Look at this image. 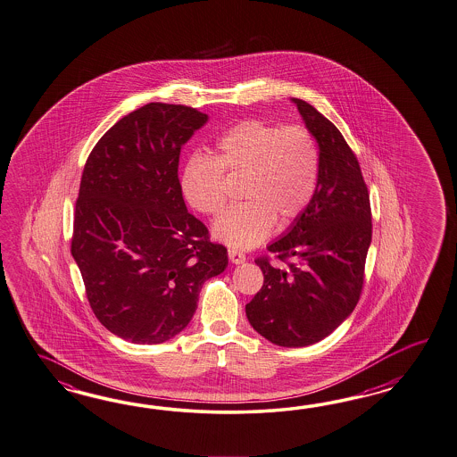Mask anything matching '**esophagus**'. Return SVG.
<instances>
[{
    "label": "esophagus",
    "mask_w": 457,
    "mask_h": 457,
    "mask_svg": "<svg viewBox=\"0 0 457 457\" xmlns=\"http://www.w3.org/2000/svg\"><path fill=\"white\" fill-rule=\"evenodd\" d=\"M228 257H230L232 263H235V265H238V263H244V262H245V253H244V252H240V250H235V248H230V250H228Z\"/></svg>",
    "instance_id": "1"
}]
</instances>
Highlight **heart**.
Masks as SVG:
<instances>
[{"label":"heart","instance_id":"heart-1","mask_svg":"<svg viewBox=\"0 0 457 457\" xmlns=\"http://www.w3.org/2000/svg\"><path fill=\"white\" fill-rule=\"evenodd\" d=\"M228 179H242L244 202L232 205L213 225V237L232 248H250L278 228L292 225L315 195L320 149L304 126H275L245 119L223 132L213 157L194 155L184 167L182 190L190 207L215 217L228 197Z\"/></svg>","mask_w":457,"mask_h":457}]
</instances>
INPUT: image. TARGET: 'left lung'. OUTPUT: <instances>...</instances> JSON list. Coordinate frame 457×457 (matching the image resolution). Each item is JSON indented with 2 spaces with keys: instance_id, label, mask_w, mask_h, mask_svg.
Returning <instances> with one entry per match:
<instances>
[{
  "instance_id": "obj_1",
  "label": "left lung",
  "mask_w": 457,
  "mask_h": 457,
  "mask_svg": "<svg viewBox=\"0 0 457 457\" xmlns=\"http://www.w3.org/2000/svg\"><path fill=\"white\" fill-rule=\"evenodd\" d=\"M320 147V177L308 209L269 245L287 269L258 257L260 292L246 318L263 338L300 348L327 338L352 315L363 290L373 223L360 162L338 128L302 99H292Z\"/></svg>"
}]
</instances>
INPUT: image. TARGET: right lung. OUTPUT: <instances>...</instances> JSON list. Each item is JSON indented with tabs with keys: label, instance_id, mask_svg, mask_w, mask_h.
Wrapping results in <instances>:
<instances>
[{
	"label": "right lung",
	"instance_id": "right-lung-1",
	"mask_svg": "<svg viewBox=\"0 0 457 457\" xmlns=\"http://www.w3.org/2000/svg\"><path fill=\"white\" fill-rule=\"evenodd\" d=\"M209 116L149 103L94 145L82 170L71 253L96 318L137 345L174 338L197 310L227 248L188 213L179 182L180 149Z\"/></svg>",
	"mask_w": 457,
	"mask_h": 457
}]
</instances>
